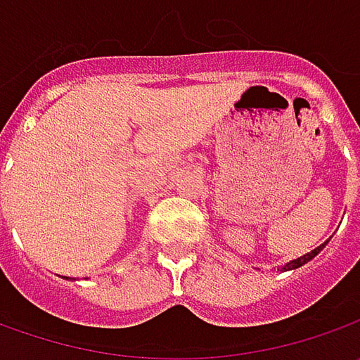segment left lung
<instances>
[{
  "instance_id": "8db88e82",
  "label": "left lung",
  "mask_w": 360,
  "mask_h": 360,
  "mask_svg": "<svg viewBox=\"0 0 360 360\" xmlns=\"http://www.w3.org/2000/svg\"><path fill=\"white\" fill-rule=\"evenodd\" d=\"M325 244H326V242H325ZM325 244H321V246H319V248H314V250H311V252H309V255L300 256V258H297V260H292V262H288V264H286V266H284V270H292V269H298V266H302V264H304V262H309V260H312V258H314V256L319 255V252H321V250H323V248H325Z\"/></svg>"
}]
</instances>
